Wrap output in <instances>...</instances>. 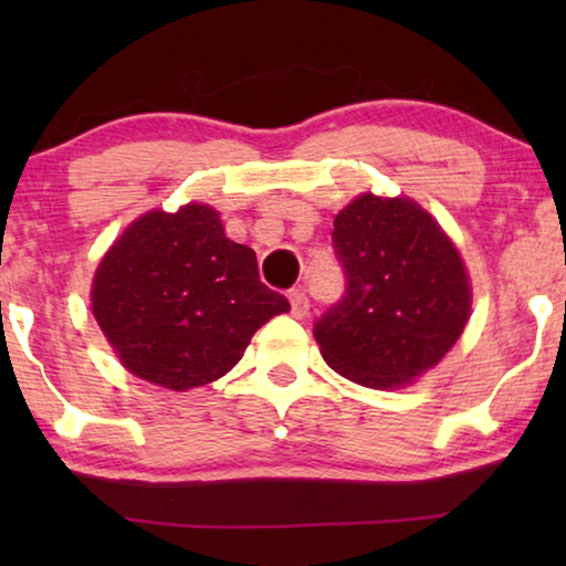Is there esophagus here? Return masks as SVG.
Here are the masks:
<instances>
[{"instance_id": "1", "label": "esophagus", "mask_w": 566, "mask_h": 566, "mask_svg": "<svg viewBox=\"0 0 566 566\" xmlns=\"http://www.w3.org/2000/svg\"><path fill=\"white\" fill-rule=\"evenodd\" d=\"M289 298H291V314L296 316V319H304V316L308 314V296H306V291L293 289L289 293Z\"/></svg>"}]
</instances>
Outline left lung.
Wrapping results in <instances>:
<instances>
[{"instance_id": "8db88e82", "label": "left lung", "mask_w": 566, "mask_h": 566, "mask_svg": "<svg viewBox=\"0 0 566 566\" xmlns=\"http://www.w3.org/2000/svg\"><path fill=\"white\" fill-rule=\"evenodd\" d=\"M345 293L314 324L324 360L370 389L436 366L467 327L463 262L430 213L407 198L360 196L332 231Z\"/></svg>"}]
</instances>
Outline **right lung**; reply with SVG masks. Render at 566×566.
<instances>
[{
	"instance_id": "add662e5",
	"label": "right lung",
	"mask_w": 566,
	"mask_h": 566,
	"mask_svg": "<svg viewBox=\"0 0 566 566\" xmlns=\"http://www.w3.org/2000/svg\"><path fill=\"white\" fill-rule=\"evenodd\" d=\"M289 308L260 281L254 250L231 242L219 213L198 203L130 223L92 283V312L123 366L175 391L221 378Z\"/></svg>"
}]
</instances>
